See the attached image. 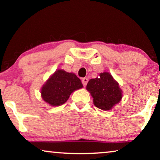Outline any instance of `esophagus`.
<instances>
[{
  "mask_svg": "<svg viewBox=\"0 0 160 160\" xmlns=\"http://www.w3.org/2000/svg\"><path fill=\"white\" fill-rule=\"evenodd\" d=\"M88 81H89V79H88V78H82V84H83V85H84V87H86L87 86V83H88Z\"/></svg>",
  "mask_w": 160,
  "mask_h": 160,
  "instance_id": "34e87169",
  "label": "esophagus"
}]
</instances>
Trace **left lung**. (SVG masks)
Wrapping results in <instances>:
<instances>
[{"label":"left lung","instance_id":"8db88e82","mask_svg":"<svg viewBox=\"0 0 160 160\" xmlns=\"http://www.w3.org/2000/svg\"><path fill=\"white\" fill-rule=\"evenodd\" d=\"M87 89L93 98L94 105L104 111L111 110L122 98L119 84L108 72L100 73L98 78L89 80Z\"/></svg>","mask_w":160,"mask_h":160}]
</instances>
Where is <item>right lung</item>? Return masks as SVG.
I'll use <instances>...</instances> for the list:
<instances>
[{"label": "right lung", "instance_id": "1", "mask_svg": "<svg viewBox=\"0 0 160 160\" xmlns=\"http://www.w3.org/2000/svg\"><path fill=\"white\" fill-rule=\"evenodd\" d=\"M83 87L82 82L73 73L58 70L41 88V97L52 106L64 104L71 94Z\"/></svg>", "mask_w": 160, "mask_h": 160}]
</instances>
